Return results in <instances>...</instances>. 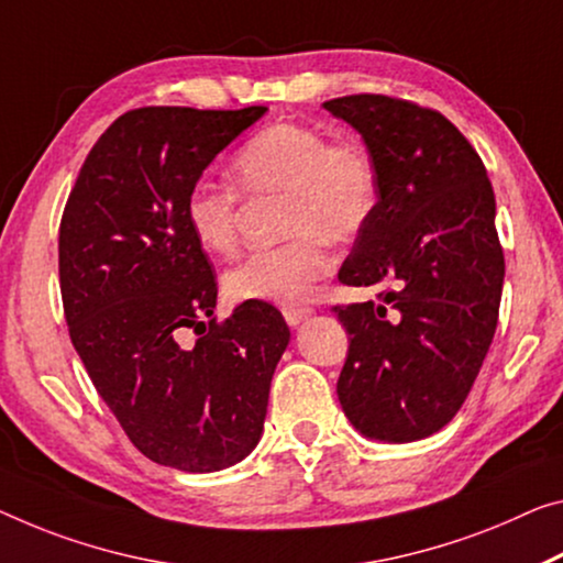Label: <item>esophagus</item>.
I'll list each match as a JSON object with an SVG mask.
<instances>
[{
  "mask_svg": "<svg viewBox=\"0 0 563 563\" xmlns=\"http://www.w3.org/2000/svg\"><path fill=\"white\" fill-rule=\"evenodd\" d=\"M311 314H314V309H311V307H284V319H287L289 327L301 324Z\"/></svg>",
  "mask_w": 563,
  "mask_h": 563,
  "instance_id": "34e87169",
  "label": "esophagus"
}]
</instances>
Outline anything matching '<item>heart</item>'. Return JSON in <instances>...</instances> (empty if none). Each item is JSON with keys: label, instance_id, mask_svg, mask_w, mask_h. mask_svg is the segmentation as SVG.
I'll return each instance as SVG.
<instances>
[{"label": "heart", "instance_id": "heart-1", "mask_svg": "<svg viewBox=\"0 0 563 563\" xmlns=\"http://www.w3.org/2000/svg\"><path fill=\"white\" fill-rule=\"evenodd\" d=\"M231 180L252 198L282 196V233L291 236L241 258L223 274V294L231 301L299 307L314 297L334 269L330 241L357 239L379 198L377 166L367 145L305 123H274L249 137L233 153ZM235 189L198 178L186 194V227L213 256H229L239 244Z\"/></svg>", "mask_w": 563, "mask_h": 563}]
</instances>
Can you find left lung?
<instances>
[{"label":"left lung","instance_id":"8db88e82","mask_svg":"<svg viewBox=\"0 0 563 563\" xmlns=\"http://www.w3.org/2000/svg\"><path fill=\"white\" fill-rule=\"evenodd\" d=\"M324 110L362 135L379 176L340 282L383 291L334 307L350 334L336 395L362 435L412 443L455 418L496 334V196L481 155L438 110L369 92Z\"/></svg>","mask_w":563,"mask_h":563}]
</instances>
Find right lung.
Wrapping results in <instances>:
<instances>
[{
    "instance_id": "obj_1",
    "label": "right lung",
    "mask_w": 563,
    "mask_h": 563,
    "mask_svg": "<svg viewBox=\"0 0 563 563\" xmlns=\"http://www.w3.org/2000/svg\"><path fill=\"white\" fill-rule=\"evenodd\" d=\"M264 112L128 110L92 145L59 221L75 350L131 443L178 471L213 473L254 451L289 344L266 301L216 322L211 262L184 219L191 184Z\"/></svg>"
}]
</instances>
